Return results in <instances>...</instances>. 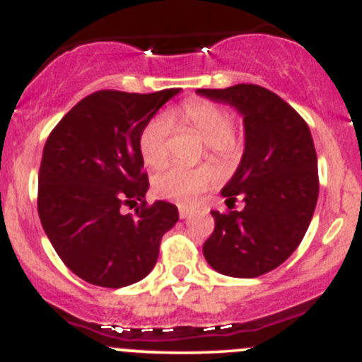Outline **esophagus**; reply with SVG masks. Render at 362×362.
<instances>
[{
  "label": "esophagus",
  "instance_id": "34e87169",
  "mask_svg": "<svg viewBox=\"0 0 362 362\" xmlns=\"http://www.w3.org/2000/svg\"><path fill=\"white\" fill-rule=\"evenodd\" d=\"M178 216H180V219H187V217L191 216V212H189V209H185V206H178Z\"/></svg>",
  "mask_w": 362,
  "mask_h": 362
}]
</instances>
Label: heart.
<instances>
[{"label":"heart","mask_w":362,"mask_h":362,"mask_svg":"<svg viewBox=\"0 0 362 362\" xmlns=\"http://www.w3.org/2000/svg\"><path fill=\"white\" fill-rule=\"evenodd\" d=\"M185 124L206 143L209 159L223 170L233 166L240 157V139L231 131L230 113L223 106L210 100H189L182 107ZM173 131V122L166 113L153 117L139 136V152L150 168H160L168 160V139ZM216 182V173L210 168L173 166L153 177V192L164 199L180 205H192L206 189Z\"/></svg>","instance_id":"obj_1"}]
</instances>
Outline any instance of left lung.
<instances>
[{"label": "left lung", "instance_id": "8db88e82", "mask_svg": "<svg viewBox=\"0 0 362 362\" xmlns=\"http://www.w3.org/2000/svg\"><path fill=\"white\" fill-rule=\"evenodd\" d=\"M198 95L233 106L244 120L240 164L221 194V214L203 255L231 278H258L281 265L303 240L318 199V163L310 127L279 95L258 84L198 90Z\"/></svg>", "mask_w": 362, "mask_h": 362}]
</instances>
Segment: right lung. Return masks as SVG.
Masks as SVG:
<instances>
[{
	"label": "right lung",
	"mask_w": 362,
	"mask_h": 362,
	"mask_svg": "<svg viewBox=\"0 0 362 362\" xmlns=\"http://www.w3.org/2000/svg\"><path fill=\"white\" fill-rule=\"evenodd\" d=\"M180 92L100 90L77 103L45 141L38 171V216L62 262L84 281L122 288L141 281L160 238L178 221L173 203L146 205L139 136ZM142 205L134 214L121 206Z\"/></svg>",
	"instance_id": "obj_1"
}]
</instances>
